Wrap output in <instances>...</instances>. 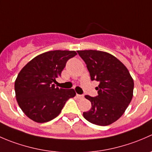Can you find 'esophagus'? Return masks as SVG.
Here are the masks:
<instances>
[{
	"mask_svg": "<svg viewBox=\"0 0 152 152\" xmlns=\"http://www.w3.org/2000/svg\"><path fill=\"white\" fill-rule=\"evenodd\" d=\"M76 96H77V98L79 99H84V96L83 95H79V94H76Z\"/></svg>",
	"mask_w": 152,
	"mask_h": 152,
	"instance_id": "esophagus-1",
	"label": "esophagus"
}]
</instances>
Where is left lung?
Here are the masks:
<instances>
[{"label": "left lung", "mask_w": 152, "mask_h": 152, "mask_svg": "<svg viewBox=\"0 0 152 152\" xmlns=\"http://www.w3.org/2000/svg\"><path fill=\"white\" fill-rule=\"evenodd\" d=\"M77 52L87 65L91 80L99 82L98 96H85L92 107L84 112V118L96 125H110L120 118L131 102L132 78L125 65L110 53L96 50Z\"/></svg>", "instance_id": "1"}]
</instances>
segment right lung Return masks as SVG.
Wrapping results in <instances>:
<instances>
[{"mask_svg":"<svg viewBox=\"0 0 152 152\" xmlns=\"http://www.w3.org/2000/svg\"><path fill=\"white\" fill-rule=\"evenodd\" d=\"M77 54L74 50H50L32 59L23 67L15 82L18 105L27 117L45 123L59 115L70 98L76 96L73 89L55 87L66 62Z\"/></svg>","mask_w":152,"mask_h":152,"instance_id":"right-lung-1","label":"right lung"}]
</instances>
